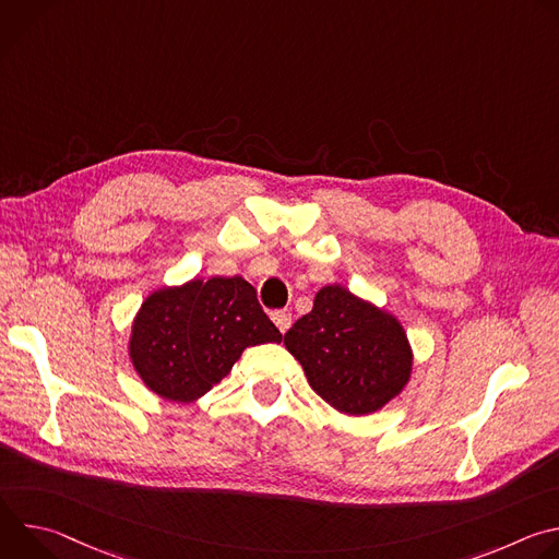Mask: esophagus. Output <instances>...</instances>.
<instances>
[{"instance_id": "esophagus-1", "label": "esophagus", "mask_w": 559, "mask_h": 559, "mask_svg": "<svg viewBox=\"0 0 559 559\" xmlns=\"http://www.w3.org/2000/svg\"><path fill=\"white\" fill-rule=\"evenodd\" d=\"M272 321L285 334L289 330V325H292V313L287 309H276V311H272Z\"/></svg>"}]
</instances>
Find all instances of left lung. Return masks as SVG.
<instances>
[{
	"label": "left lung",
	"instance_id": "8db88e82",
	"mask_svg": "<svg viewBox=\"0 0 559 559\" xmlns=\"http://www.w3.org/2000/svg\"><path fill=\"white\" fill-rule=\"evenodd\" d=\"M283 343L309 386L347 416L382 409L412 378L414 354L401 321L341 285L318 289Z\"/></svg>",
	"mask_w": 559,
	"mask_h": 559
}]
</instances>
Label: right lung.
<instances>
[{
    "mask_svg": "<svg viewBox=\"0 0 559 559\" xmlns=\"http://www.w3.org/2000/svg\"><path fill=\"white\" fill-rule=\"evenodd\" d=\"M281 338L246 278L214 276L152 292L134 316L128 352L150 391L170 403H194L243 349Z\"/></svg>",
    "mask_w": 559,
    "mask_h": 559,
    "instance_id": "add662e5",
    "label": "right lung"
}]
</instances>
